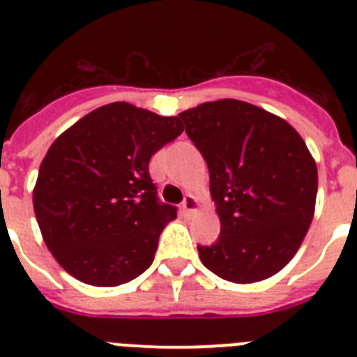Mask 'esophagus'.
Returning a JSON list of instances; mask_svg holds the SVG:
<instances>
[{
  "instance_id": "1",
  "label": "esophagus",
  "mask_w": 357,
  "mask_h": 357,
  "mask_svg": "<svg viewBox=\"0 0 357 357\" xmlns=\"http://www.w3.org/2000/svg\"><path fill=\"white\" fill-rule=\"evenodd\" d=\"M198 209H200V206H198L197 197H193V195H185L184 202H182V211H184L188 216H191V214L198 213Z\"/></svg>"
}]
</instances>
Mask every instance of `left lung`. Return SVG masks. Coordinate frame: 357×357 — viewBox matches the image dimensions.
<instances>
[{
    "instance_id": "1",
    "label": "left lung",
    "mask_w": 357,
    "mask_h": 357,
    "mask_svg": "<svg viewBox=\"0 0 357 357\" xmlns=\"http://www.w3.org/2000/svg\"><path fill=\"white\" fill-rule=\"evenodd\" d=\"M209 168L222 223L202 264L218 277L252 284L280 272L313 222L318 172L286 119L241 100H216L178 114Z\"/></svg>"
}]
</instances>
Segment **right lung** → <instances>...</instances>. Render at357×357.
Wrapping results in <instances>:
<instances>
[{
  "instance_id": "obj_1",
  "label": "right lung",
  "mask_w": 357,
  "mask_h": 357,
  "mask_svg": "<svg viewBox=\"0 0 357 357\" xmlns=\"http://www.w3.org/2000/svg\"><path fill=\"white\" fill-rule=\"evenodd\" d=\"M182 132L176 116L114 102L53 141L40 162L33 211L46 247L69 275L112 288L153 263L176 211L157 202L148 164Z\"/></svg>"
}]
</instances>
